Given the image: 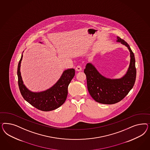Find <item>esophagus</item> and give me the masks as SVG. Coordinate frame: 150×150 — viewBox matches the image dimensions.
I'll return each mask as SVG.
<instances>
[{"label":"esophagus","instance_id":"34e87169","mask_svg":"<svg viewBox=\"0 0 150 150\" xmlns=\"http://www.w3.org/2000/svg\"><path fill=\"white\" fill-rule=\"evenodd\" d=\"M75 70H76V71H81L82 70L81 67V66H80V65H78L76 67V68H75Z\"/></svg>","mask_w":150,"mask_h":150}]
</instances>
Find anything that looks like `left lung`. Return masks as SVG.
<instances>
[{
    "mask_svg": "<svg viewBox=\"0 0 150 150\" xmlns=\"http://www.w3.org/2000/svg\"><path fill=\"white\" fill-rule=\"evenodd\" d=\"M116 41L125 45L130 52L129 66L124 76L119 79L105 77L90 63L87 64L84 69L89 93L93 100L102 104L112 105L123 100L132 90L136 80L135 59L132 51L127 43L120 37H117Z\"/></svg>",
    "mask_w": 150,
    "mask_h": 150,
    "instance_id": "left-lung-1",
    "label": "left lung"
}]
</instances>
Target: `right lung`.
<instances>
[{"instance_id":"obj_1","label":"right lung","mask_w":150,"mask_h":150,"mask_svg":"<svg viewBox=\"0 0 150 150\" xmlns=\"http://www.w3.org/2000/svg\"><path fill=\"white\" fill-rule=\"evenodd\" d=\"M23 57L22 54L18 67V87L23 98L32 106L42 111L48 112L59 108L67 99L69 85L75 76V69L64 70L54 85L45 91L32 92L25 85L21 77L20 67Z\"/></svg>"}]
</instances>
